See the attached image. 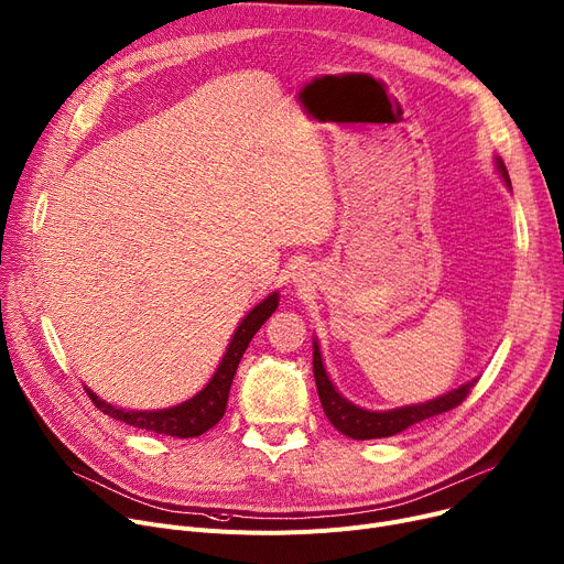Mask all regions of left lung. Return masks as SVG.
<instances>
[{
	"label": "left lung",
	"mask_w": 564,
	"mask_h": 564,
	"mask_svg": "<svg viewBox=\"0 0 564 564\" xmlns=\"http://www.w3.org/2000/svg\"><path fill=\"white\" fill-rule=\"evenodd\" d=\"M496 169H499L501 177L510 186L506 163L501 159H496ZM314 378H316L318 399H321L325 416L339 430V433H344L346 437H352V440H380V437L399 435L405 427H410L423 419L437 416V414H444V412L457 408L462 401L467 399L471 387L478 382V378H474L471 382L459 384L457 389H453L444 395H437V399H433V401L419 403V405H405V408L389 410V412H371V410L352 405L335 389L333 380L327 378V371L323 367V357H321L316 341H314Z\"/></svg>",
	"instance_id": "8db88e82"
}]
</instances>
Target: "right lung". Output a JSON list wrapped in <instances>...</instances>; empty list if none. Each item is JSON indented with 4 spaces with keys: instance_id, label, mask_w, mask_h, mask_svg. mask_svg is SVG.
I'll return each mask as SVG.
<instances>
[{
    "instance_id": "1",
    "label": "right lung",
    "mask_w": 564,
    "mask_h": 564,
    "mask_svg": "<svg viewBox=\"0 0 564 564\" xmlns=\"http://www.w3.org/2000/svg\"><path fill=\"white\" fill-rule=\"evenodd\" d=\"M280 303V295L273 291L269 297L252 307L248 312V316L241 321V325L237 327L235 337H231L218 369L214 373V378L209 380V384L197 391L193 399L175 405V408H165V410H122V408H113L111 403L102 401L99 395H95L88 387L86 393L88 399L95 403V408L99 412L109 414L111 419L124 421L134 427L148 430V433H156V435H165V437H177V440H188V437H197L207 433L209 427H214L227 408V399H229V387L231 380H235V373L239 369V361L248 348V344L252 341V337L257 335V329L263 325Z\"/></svg>"
}]
</instances>
